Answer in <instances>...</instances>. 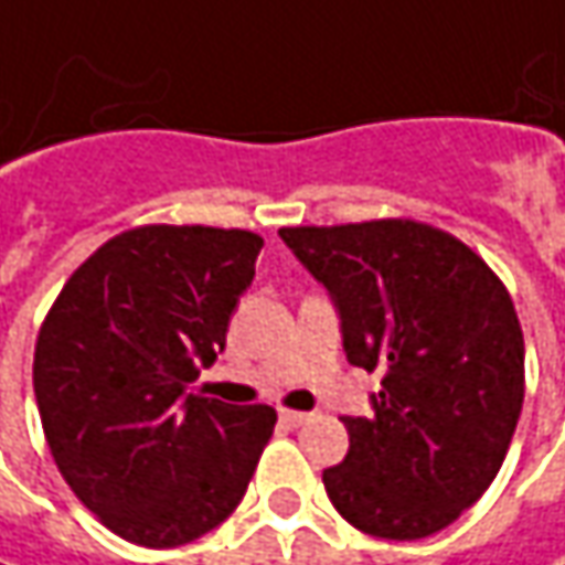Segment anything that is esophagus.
Listing matches in <instances>:
<instances>
[{"instance_id":"esophagus-1","label":"esophagus","mask_w":565,"mask_h":565,"mask_svg":"<svg viewBox=\"0 0 565 565\" xmlns=\"http://www.w3.org/2000/svg\"><path fill=\"white\" fill-rule=\"evenodd\" d=\"M311 418H315L311 412H289V408H282V412H279V422L289 424V427H301V424H308Z\"/></svg>"}]
</instances>
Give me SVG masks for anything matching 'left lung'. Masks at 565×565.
<instances>
[{"label": "left lung", "instance_id": "left-lung-1", "mask_svg": "<svg viewBox=\"0 0 565 565\" xmlns=\"http://www.w3.org/2000/svg\"><path fill=\"white\" fill-rule=\"evenodd\" d=\"M337 305L345 359L377 371L367 418L323 471L359 532L418 541L478 503L525 399V339L507 286L449 232L415 220L279 228Z\"/></svg>", "mask_w": 565, "mask_h": 565}]
</instances>
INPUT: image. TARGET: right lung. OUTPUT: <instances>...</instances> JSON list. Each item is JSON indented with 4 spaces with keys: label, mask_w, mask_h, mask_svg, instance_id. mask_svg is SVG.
Here are the masks:
<instances>
[{
    "label": "right lung",
    "mask_w": 565,
    "mask_h": 565,
    "mask_svg": "<svg viewBox=\"0 0 565 565\" xmlns=\"http://www.w3.org/2000/svg\"><path fill=\"white\" fill-rule=\"evenodd\" d=\"M260 248L245 228H128L72 273L40 327L33 396L55 466L131 544L179 547L226 522L273 437L270 405L188 390L223 352Z\"/></svg>",
    "instance_id": "add662e5"
}]
</instances>
